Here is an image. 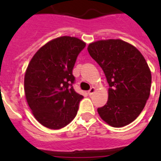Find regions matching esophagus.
Returning <instances> with one entry per match:
<instances>
[{
    "label": "esophagus",
    "instance_id": "obj_1",
    "mask_svg": "<svg viewBox=\"0 0 161 161\" xmlns=\"http://www.w3.org/2000/svg\"><path fill=\"white\" fill-rule=\"evenodd\" d=\"M95 91H96V88H94V87H92V88H91L90 89L88 90V95H92V94H93V93H94Z\"/></svg>",
    "mask_w": 161,
    "mask_h": 161
}]
</instances>
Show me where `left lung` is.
I'll use <instances>...</instances> for the list:
<instances>
[{
	"mask_svg": "<svg viewBox=\"0 0 161 161\" xmlns=\"http://www.w3.org/2000/svg\"><path fill=\"white\" fill-rule=\"evenodd\" d=\"M88 51L102 68L109 85L107 103L98 108L99 116L112 127L132 123L150 93L151 72L144 56L120 39L94 42L88 45Z\"/></svg>",
	"mask_w": 161,
	"mask_h": 161,
	"instance_id": "left-lung-1",
	"label": "left lung"
}]
</instances>
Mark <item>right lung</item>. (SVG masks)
<instances>
[{"instance_id": "1", "label": "right lung", "mask_w": 161, "mask_h": 161, "mask_svg": "<svg viewBox=\"0 0 161 161\" xmlns=\"http://www.w3.org/2000/svg\"><path fill=\"white\" fill-rule=\"evenodd\" d=\"M86 46L80 39H53L34 54L24 77V91L32 114L42 125L59 130L75 118L83 96L73 88V68Z\"/></svg>"}]
</instances>
